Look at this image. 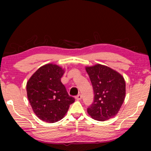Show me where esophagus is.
Returning a JSON list of instances; mask_svg holds the SVG:
<instances>
[{
	"instance_id": "esophagus-1",
	"label": "esophagus",
	"mask_w": 151,
	"mask_h": 151,
	"mask_svg": "<svg viewBox=\"0 0 151 151\" xmlns=\"http://www.w3.org/2000/svg\"><path fill=\"white\" fill-rule=\"evenodd\" d=\"M76 100H81V99H82V95H80V94H78V96L76 97Z\"/></svg>"
}]
</instances>
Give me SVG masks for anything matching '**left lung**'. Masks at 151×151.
Here are the masks:
<instances>
[{"label": "left lung", "instance_id": "1", "mask_svg": "<svg viewBox=\"0 0 151 151\" xmlns=\"http://www.w3.org/2000/svg\"><path fill=\"white\" fill-rule=\"evenodd\" d=\"M85 69L94 92V101L87 109L88 114L98 121L111 119L117 114L124 101V78L117 71L100 64Z\"/></svg>", "mask_w": 151, "mask_h": 151}]
</instances>
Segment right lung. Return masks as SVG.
I'll list each match as a JSON object with an SVG mask.
<instances>
[{
    "label": "right lung",
    "mask_w": 151,
    "mask_h": 151,
    "mask_svg": "<svg viewBox=\"0 0 151 151\" xmlns=\"http://www.w3.org/2000/svg\"><path fill=\"white\" fill-rule=\"evenodd\" d=\"M65 70L55 64L40 67L27 82V94L35 114L48 123L58 122L75 102L61 82Z\"/></svg>",
    "instance_id": "add662e5"
}]
</instances>
